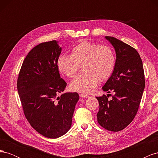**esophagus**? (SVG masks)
I'll return each instance as SVG.
<instances>
[{
  "instance_id": "34e87169",
  "label": "esophagus",
  "mask_w": 158,
  "mask_h": 158,
  "mask_svg": "<svg viewBox=\"0 0 158 158\" xmlns=\"http://www.w3.org/2000/svg\"><path fill=\"white\" fill-rule=\"evenodd\" d=\"M80 97L82 98H88L89 96L88 94H80Z\"/></svg>"
}]
</instances>
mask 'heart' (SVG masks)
<instances>
[{
	"instance_id": "obj_1",
	"label": "heart",
	"mask_w": 158,
	"mask_h": 158,
	"mask_svg": "<svg viewBox=\"0 0 158 158\" xmlns=\"http://www.w3.org/2000/svg\"><path fill=\"white\" fill-rule=\"evenodd\" d=\"M57 65L60 73L70 78L74 77L82 66L84 71L73 80L70 88L76 92L89 93L99 80L111 77L115 69L116 56L111 47L82 41L74 47L70 56H60Z\"/></svg>"
}]
</instances>
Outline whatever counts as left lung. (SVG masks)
I'll return each instance as SVG.
<instances>
[{"label":"left lung","instance_id":"obj_1","mask_svg":"<svg viewBox=\"0 0 158 158\" xmlns=\"http://www.w3.org/2000/svg\"><path fill=\"white\" fill-rule=\"evenodd\" d=\"M115 49L116 66L113 74L102 88L113 95L97 97L99 110L97 114L100 126L109 131L118 132L126 128L135 118L145 87L142 61L132 47L113 37L106 36ZM112 99H108V95Z\"/></svg>","mask_w":158,"mask_h":158}]
</instances>
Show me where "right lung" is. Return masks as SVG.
Masks as SVG:
<instances>
[{"instance_id":"obj_1","label":"right lung","mask_w":158,"mask_h":158,"mask_svg":"<svg viewBox=\"0 0 158 158\" xmlns=\"http://www.w3.org/2000/svg\"><path fill=\"white\" fill-rule=\"evenodd\" d=\"M61 47L55 40L41 43L23 61L17 89L23 113L31 126L41 135L56 138L67 132L79 95L64 93L65 81L58 65ZM61 94V96L58 95Z\"/></svg>"}]
</instances>
